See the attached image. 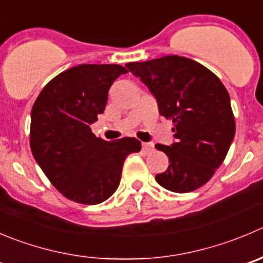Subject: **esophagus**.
I'll return each instance as SVG.
<instances>
[{
	"mask_svg": "<svg viewBox=\"0 0 263 263\" xmlns=\"http://www.w3.org/2000/svg\"><path fill=\"white\" fill-rule=\"evenodd\" d=\"M142 150L145 153H152L154 150V144L153 142H142Z\"/></svg>",
	"mask_w": 263,
	"mask_h": 263,
	"instance_id": "esophagus-1",
	"label": "esophagus"
}]
</instances>
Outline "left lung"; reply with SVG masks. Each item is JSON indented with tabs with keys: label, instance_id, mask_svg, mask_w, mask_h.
<instances>
[{
	"label": "left lung",
	"instance_id": "left-lung-1",
	"mask_svg": "<svg viewBox=\"0 0 263 263\" xmlns=\"http://www.w3.org/2000/svg\"><path fill=\"white\" fill-rule=\"evenodd\" d=\"M158 101L160 116L173 123L176 142L157 144L170 159L155 180L173 193L205 185L222 164L235 136L230 96L220 78L198 61L170 55L127 63Z\"/></svg>",
	"mask_w": 263,
	"mask_h": 263
}]
</instances>
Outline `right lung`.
I'll use <instances>...</instances> for the list:
<instances>
[{
    "mask_svg": "<svg viewBox=\"0 0 263 263\" xmlns=\"http://www.w3.org/2000/svg\"><path fill=\"white\" fill-rule=\"evenodd\" d=\"M124 73L117 64H81L52 78L33 104L30 150L67 199L103 203L118 189L127 155L141 150L135 137L105 141L91 131L105 109L109 88Z\"/></svg>",
    "mask_w": 263,
    "mask_h": 263,
    "instance_id": "add662e5",
    "label": "right lung"
}]
</instances>
